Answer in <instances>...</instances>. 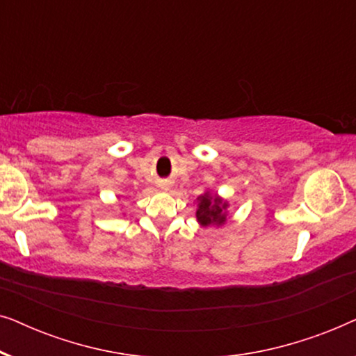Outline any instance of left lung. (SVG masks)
I'll list each match as a JSON object with an SVG mask.
<instances>
[{"instance_id":"obj_1","label":"left lung","mask_w":356,"mask_h":356,"mask_svg":"<svg viewBox=\"0 0 356 356\" xmlns=\"http://www.w3.org/2000/svg\"><path fill=\"white\" fill-rule=\"evenodd\" d=\"M227 204H220L218 199H212L209 194L199 197V207H197V220L202 225H211V223H220L225 222V216H223L222 209H225Z\"/></svg>"}]
</instances>
